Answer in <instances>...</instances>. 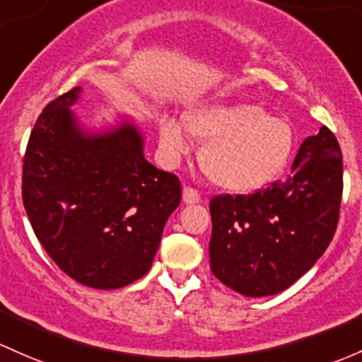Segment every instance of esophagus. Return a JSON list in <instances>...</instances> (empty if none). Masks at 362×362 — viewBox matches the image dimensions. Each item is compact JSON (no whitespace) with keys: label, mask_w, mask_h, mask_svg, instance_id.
Masks as SVG:
<instances>
[{"label":"esophagus","mask_w":362,"mask_h":362,"mask_svg":"<svg viewBox=\"0 0 362 362\" xmlns=\"http://www.w3.org/2000/svg\"><path fill=\"white\" fill-rule=\"evenodd\" d=\"M182 199H184V203L194 204V203H199L201 196H199V192L196 191V189L189 187V185H185L184 191H182Z\"/></svg>","instance_id":"1"}]
</instances>
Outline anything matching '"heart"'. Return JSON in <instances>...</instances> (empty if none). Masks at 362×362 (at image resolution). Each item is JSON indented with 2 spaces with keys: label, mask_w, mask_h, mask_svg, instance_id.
I'll return each mask as SVG.
<instances>
[{
  "label": "heart",
  "mask_w": 362,
  "mask_h": 362,
  "mask_svg": "<svg viewBox=\"0 0 362 362\" xmlns=\"http://www.w3.org/2000/svg\"><path fill=\"white\" fill-rule=\"evenodd\" d=\"M189 135L204 144L199 165L208 180L229 192H253L272 182L291 158L295 133L286 119L269 116L262 105L211 104L184 114ZM159 142L170 161L189 149L175 121L159 124Z\"/></svg>",
  "instance_id": "1"
}]
</instances>
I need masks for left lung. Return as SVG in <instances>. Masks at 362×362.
<instances>
[{"instance_id":"8db88e82","label":"left lung","mask_w":362,"mask_h":362,"mask_svg":"<svg viewBox=\"0 0 362 362\" xmlns=\"http://www.w3.org/2000/svg\"><path fill=\"white\" fill-rule=\"evenodd\" d=\"M286 180L210 201L211 272L246 296L286 290L332 243L340 215L344 161L326 127L300 146Z\"/></svg>"}]
</instances>
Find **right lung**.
Returning a JSON list of instances; mask_svg holds the SVG:
<instances>
[{"instance_id":"obj_1","label":"right lung","mask_w":362,"mask_h":362,"mask_svg":"<svg viewBox=\"0 0 362 362\" xmlns=\"http://www.w3.org/2000/svg\"><path fill=\"white\" fill-rule=\"evenodd\" d=\"M79 91L57 97L37 117L22 165V201L60 271L88 288L117 290L151 269L180 204V180L144 158L135 124L100 135L79 130L71 111Z\"/></svg>"}]
</instances>
